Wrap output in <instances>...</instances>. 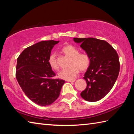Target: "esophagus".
I'll use <instances>...</instances> for the list:
<instances>
[{
  "label": "esophagus",
  "mask_w": 134,
  "mask_h": 134,
  "mask_svg": "<svg viewBox=\"0 0 134 134\" xmlns=\"http://www.w3.org/2000/svg\"><path fill=\"white\" fill-rule=\"evenodd\" d=\"M67 81V82H74L75 81V79H74V80H68Z\"/></svg>",
  "instance_id": "obj_1"
}]
</instances>
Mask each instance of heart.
I'll return each mask as SVG.
<instances>
[{"mask_svg": "<svg viewBox=\"0 0 134 134\" xmlns=\"http://www.w3.org/2000/svg\"><path fill=\"white\" fill-rule=\"evenodd\" d=\"M62 52L70 58V67L63 69L58 73L60 78L64 80H74L79 72V70L85 71L90 64V56L86 53H79V50L71 45H68L62 49ZM49 64L53 70H57L59 65L55 53L51 54L48 59Z\"/></svg>", "mask_w": 134, "mask_h": 134, "instance_id": "b5f03b06", "label": "heart"}]
</instances>
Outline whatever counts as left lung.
Returning <instances> with one entry per match:
<instances>
[{
    "instance_id": "1",
    "label": "left lung",
    "mask_w": 134,
    "mask_h": 134,
    "mask_svg": "<svg viewBox=\"0 0 134 134\" xmlns=\"http://www.w3.org/2000/svg\"><path fill=\"white\" fill-rule=\"evenodd\" d=\"M90 56V64L83 78L87 87L81 93L86 101L100 100L112 89L120 71V62L116 50L104 40L95 38H74Z\"/></svg>"
}]
</instances>
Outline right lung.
Wrapping results in <instances>:
<instances>
[{
  "label": "right lung",
  "mask_w": 134,
  "mask_h": 134,
  "mask_svg": "<svg viewBox=\"0 0 134 134\" xmlns=\"http://www.w3.org/2000/svg\"><path fill=\"white\" fill-rule=\"evenodd\" d=\"M59 41H42L25 49L17 59L16 78L31 101L41 106L51 105L59 97L65 81L56 75L48 63L53 47Z\"/></svg>",
  "instance_id": "add662e5"
}]
</instances>
